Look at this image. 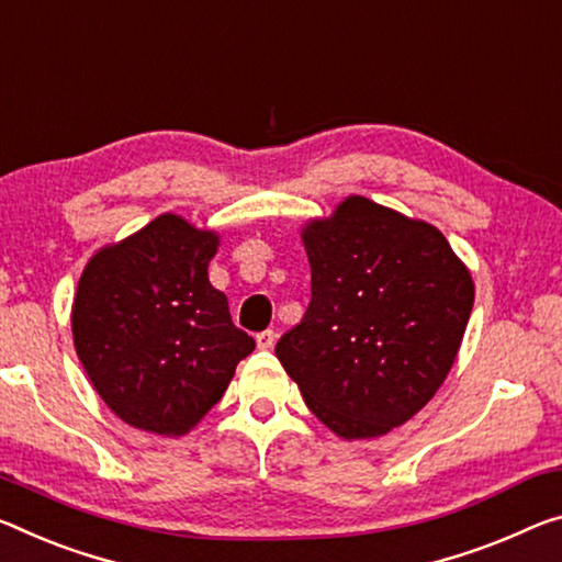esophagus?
<instances>
[{
  "mask_svg": "<svg viewBox=\"0 0 562 562\" xmlns=\"http://www.w3.org/2000/svg\"><path fill=\"white\" fill-rule=\"evenodd\" d=\"M255 340H257V347H260V350H270V347L274 345V333H272V329H262V333L255 335Z\"/></svg>",
  "mask_w": 562,
  "mask_h": 562,
  "instance_id": "34e87169",
  "label": "esophagus"
}]
</instances>
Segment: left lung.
<instances>
[{
    "label": "left lung",
    "mask_w": 562,
    "mask_h": 562,
    "mask_svg": "<svg viewBox=\"0 0 562 562\" xmlns=\"http://www.w3.org/2000/svg\"><path fill=\"white\" fill-rule=\"evenodd\" d=\"M313 300L274 352L342 438L407 423L442 385L473 313V278L440 229L364 198L307 225Z\"/></svg>",
    "instance_id": "obj_1"
}]
</instances>
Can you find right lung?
<instances>
[{"label": "right lung", "instance_id": "add662e5", "mask_svg": "<svg viewBox=\"0 0 562 562\" xmlns=\"http://www.w3.org/2000/svg\"><path fill=\"white\" fill-rule=\"evenodd\" d=\"M215 252V233L159 215L85 267L72 307L77 355L100 397L132 427L187 432L255 350L210 284Z\"/></svg>", "mask_w": 562, "mask_h": 562}]
</instances>
